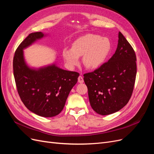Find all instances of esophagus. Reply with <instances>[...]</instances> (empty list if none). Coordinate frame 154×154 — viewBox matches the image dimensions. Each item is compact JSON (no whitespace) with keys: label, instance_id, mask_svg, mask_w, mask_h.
<instances>
[{"label":"esophagus","instance_id":"obj_1","mask_svg":"<svg viewBox=\"0 0 154 154\" xmlns=\"http://www.w3.org/2000/svg\"><path fill=\"white\" fill-rule=\"evenodd\" d=\"M78 82L80 83H83V82H84V80H83V78L82 76H80L78 77Z\"/></svg>","mask_w":154,"mask_h":154}]
</instances>
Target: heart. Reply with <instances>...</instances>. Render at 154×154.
<instances>
[{"label": "heart", "mask_w": 154, "mask_h": 154, "mask_svg": "<svg viewBox=\"0 0 154 154\" xmlns=\"http://www.w3.org/2000/svg\"><path fill=\"white\" fill-rule=\"evenodd\" d=\"M111 48L110 41L106 37L87 34L74 41L71 49H64L62 56L70 67L77 66L80 63L79 57L83 56V65L87 69H95L103 64Z\"/></svg>", "instance_id": "heart-1"}]
</instances>
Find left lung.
<instances>
[{
    "instance_id": "left-lung-1",
    "label": "left lung",
    "mask_w": 154,
    "mask_h": 154,
    "mask_svg": "<svg viewBox=\"0 0 154 154\" xmlns=\"http://www.w3.org/2000/svg\"><path fill=\"white\" fill-rule=\"evenodd\" d=\"M115 53L94 72L83 74L91 106L96 113L109 115L127 104L137 72L136 56L121 32Z\"/></svg>"
}]
</instances>
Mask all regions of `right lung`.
Here are the masks:
<instances>
[{
  "mask_svg": "<svg viewBox=\"0 0 154 154\" xmlns=\"http://www.w3.org/2000/svg\"><path fill=\"white\" fill-rule=\"evenodd\" d=\"M47 35L32 32L17 49L13 58V74L18 94L32 112L45 118L59 114L76 85L79 73L63 70L56 63L39 68L30 67L24 55V49Z\"/></svg>",
  "mask_w": 154,
  "mask_h": 154,
  "instance_id": "right-lung-1",
  "label": "right lung"
}]
</instances>
